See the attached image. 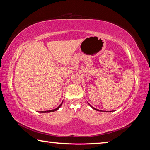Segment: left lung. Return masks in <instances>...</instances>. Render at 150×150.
I'll list each match as a JSON object with an SVG mask.
<instances>
[{"instance_id":"1","label":"left lung","mask_w":150,"mask_h":150,"mask_svg":"<svg viewBox=\"0 0 150 150\" xmlns=\"http://www.w3.org/2000/svg\"><path fill=\"white\" fill-rule=\"evenodd\" d=\"M88 105H89V104H88ZM91 106V107H92L93 109H95V110H97V111H100V112H104V111H103V110H98V109H96V108H94V107H93V106H91V105H89ZM111 112V111H110Z\"/></svg>"}]
</instances>
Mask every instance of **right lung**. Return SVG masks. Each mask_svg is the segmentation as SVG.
Here are the masks:
<instances>
[{"instance_id":"obj_1","label":"right lung","mask_w":150,"mask_h":150,"mask_svg":"<svg viewBox=\"0 0 150 150\" xmlns=\"http://www.w3.org/2000/svg\"><path fill=\"white\" fill-rule=\"evenodd\" d=\"M62 104H63V102L61 103V105L58 106L57 108H55V109H53V110H46V111H40L39 112H40V113H46V112H54V111H56V110H57L58 109H59L60 107H61V106L62 105Z\"/></svg>"}]
</instances>
